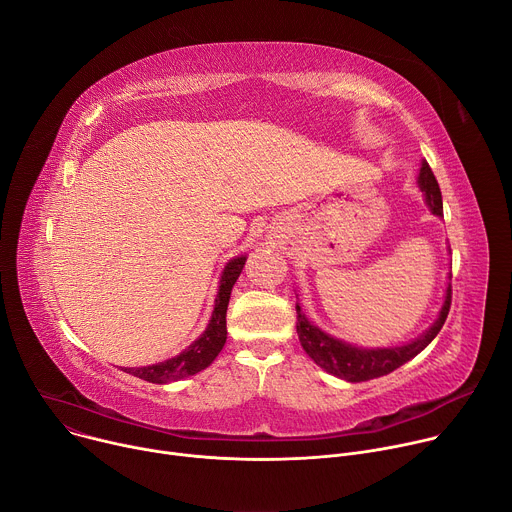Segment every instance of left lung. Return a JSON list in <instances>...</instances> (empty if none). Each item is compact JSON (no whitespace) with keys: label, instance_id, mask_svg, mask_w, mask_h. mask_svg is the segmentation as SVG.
I'll list each match as a JSON object with an SVG mask.
<instances>
[{"label":"left lung","instance_id":"left-lung-1","mask_svg":"<svg viewBox=\"0 0 512 512\" xmlns=\"http://www.w3.org/2000/svg\"><path fill=\"white\" fill-rule=\"evenodd\" d=\"M419 185L421 191L425 193L427 205L435 215H443V201H441V191L437 185V179L433 175V170L427 162H423L421 173H419ZM451 307V287L447 289L445 303L441 307V313L437 321L429 327L425 335H421L415 342L401 346V348H376V350H362L356 346H350L346 342H339V339L323 333L319 327H315L301 311L297 303V333H299V342L303 350L309 354V358L327 370L329 374L344 378L348 382H366L372 378H380L384 374H390L411 358H415L419 352H423L431 342L433 337L441 331L447 313Z\"/></svg>","mask_w":512,"mask_h":512}]
</instances>
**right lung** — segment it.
<instances>
[{"label": "right lung", "instance_id": "add662e5", "mask_svg": "<svg viewBox=\"0 0 512 512\" xmlns=\"http://www.w3.org/2000/svg\"><path fill=\"white\" fill-rule=\"evenodd\" d=\"M246 264V258H234L227 262L223 268L221 280H219V293L215 299V309L211 315V321L203 335L193 342L185 352H181L175 358H168L160 364L144 366V368H124V372L138 376L142 380L154 382V384H164V382H175L185 376H193L201 370H205L221 352L225 339H227V327H225V313L227 305H230V295L236 285V280Z\"/></svg>", "mask_w": 512, "mask_h": 512}]
</instances>
